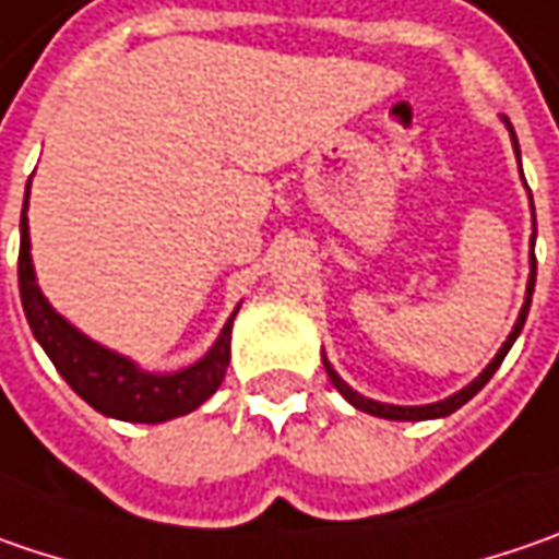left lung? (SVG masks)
Returning a JSON list of instances; mask_svg holds the SVG:
<instances>
[{"label":"left lung","instance_id":"8db88e82","mask_svg":"<svg viewBox=\"0 0 559 559\" xmlns=\"http://www.w3.org/2000/svg\"><path fill=\"white\" fill-rule=\"evenodd\" d=\"M513 131V128H510ZM513 143H516V134H513ZM516 156H520V143H516ZM532 247H535V237H532ZM532 290H535V255H532V275H528V290H525V304H522V312L520 319H516V325H513V331H510V337L503 341V347L498 350V356L488 362V369L481 372V376L475 378L469 388H463L460 394H453V397H448V401L441 403H428V406H391V403H378V401H369V397H362V394H356L353 388H347L341 378H337V372L331 369L325 362V372L328 378H331V384L347 397V401L356 406V409H362V413H372V416H381V419H397V423H419V419H438V416H450L453 409H460L466 401H473L475 394L491 381V376L498 372V366L503 362V356H507V350L513 347V341L520 337L522 325H525V316H528V306H532Z\"/></svg>","mask_w":559,"mask_h":559}]
</instances>
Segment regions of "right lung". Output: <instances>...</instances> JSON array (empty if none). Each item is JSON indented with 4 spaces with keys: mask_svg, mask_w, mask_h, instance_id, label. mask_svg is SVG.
Returning <instances> with one entry per match:
<instances>
[{
    "mask_svg": "<svg viewBox=\"0 0 559 559\" xmlns=\"http://www.w3.org/2000/svg\"><path fill=\"white\" fill-rule=\"evenodd\" d=\"M17 287H21V306H24L27 325L39 341V347L52 359L59 376L71 384V391L81 394L103 416L146 425L175 419V416H183L209 401L228 372L231 322L237 312H231L215 347L200 362H193L190 369H181V372H171V376L143 372L131 359L93 344L78 328L68 325L59 312L46 304V297L39 294L37 278H34L31 234H27V197H24V212H21Z\"/></svg>",
    "mask_w": 559,
    "mask_h": 559,
    "instance_id": "obj_1",
    "label": "right lung"
}]
</instances>
